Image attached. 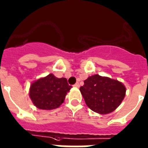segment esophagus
<instances>
[{
  "mask_svg": "<svg viewBox=\"0 0 148 148\" xmlns=\"http://www.w3.org/2000/svg\"><path fill=\"white\" fill-rule=\"evenodd\" d=\"M74 88H79V87H80V84H79V83H76V84L74 85Z\"/></svg>",
  "mask_w": 148,
  "mask_h": 148,
  "instance_id": "34e87169",
  "label": "esophagus"
}]
</instances>
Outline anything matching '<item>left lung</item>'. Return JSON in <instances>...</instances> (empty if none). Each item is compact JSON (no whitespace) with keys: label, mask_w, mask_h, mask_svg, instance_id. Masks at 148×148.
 I'll return each mask as SVG.
<instances>
[{"label":"left lung","mask_w":148,"mask_h":148,"mask_svg":"<svg viewBox=\"0 0 148 148\" xmlns=\"http://www.w3.org/2000/svg\"><path fill=\"white\" fill-rule=\"evenodd\" d=\"M80 88L85 103L92 111L108 114L121 104L126 95L123 83L107 77L95 74L84 81Z\"/></svg>","instance_id":"left-lung-1"}]
</instances>
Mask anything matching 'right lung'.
<instances>
[{
  "mask_svg": "<svg viewBox=\"0 0 148 148\" xmlns=\"http://www.w3.org/2000/svg\"><path fill=\"white\" fill-rule=\"evenodd\" d=\"M71 88V86L65 77L58 78L49 74L32 83L29 97L38 109L51 110L58 108L64 102Z\"/></svg>",
  "mask_w": 148,
  "mask_h": 148,
  "instance_id": "right-lung-1",
  "label": "right lung"
}]
</instances>
